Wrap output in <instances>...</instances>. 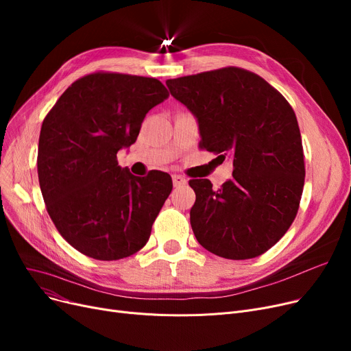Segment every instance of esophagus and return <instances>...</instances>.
Segmentation results:
<instances>
[{"label":"esophagus","instance_id":"1","mask_svg":"<svg viewBox=\"0 0 351 351\" xmlns=\"http://www.w3.org/2000/svg\"><path fill=\"white\" fill-rule=\"evenodd\" d=\"M172 180H173V186H180L186 183V179L180 175H172Z\"/></svg>","mask_w":351,"mask_h":351}]
</instances>
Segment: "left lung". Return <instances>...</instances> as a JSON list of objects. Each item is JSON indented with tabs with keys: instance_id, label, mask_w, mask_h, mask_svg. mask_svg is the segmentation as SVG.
<instances>
[{
	"instance_id": "left-lung-1",
	"label": "left lung",
	"mask_w": 351,
	"mask_h": 351,
	"mask_svg": "<svg viewBox=\"0 0 351 351\" xmlns=\"http://www.w3.org/2000/svg\"><path fill=\"white\" fill-rule=\"evenodd\" d=\"M199 125L202 149L233 160L219 189L192 179L191 225L197 242L232 261L257 257L278 243L298 215L304 155L294 110L256 73L228 66L166 81Z\"/></svg>"
}]
</instances>
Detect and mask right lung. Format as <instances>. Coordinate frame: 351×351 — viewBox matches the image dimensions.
I'll list each match as a JSON object with an SVG mask.
<instances>
[{
	"label": "right lung",
	"instance_id": "right-lung-1",
	"mask_svg": "<svg viewBox=\"0 0 351 351\" xmlns=\"http://www.w3.org/2000/svg\"><path fill=\"white\" fill-rule=\"evenodd\" d=\"M168 97L155 78L95 72L68 86L45 117L36 159L43 197L55 228L82 254L119 261L149 241L172 178L135 176L117 154Z\"/></svg>",
	"mask_w": 351,
	"mask_h": 351
}]
</instances>
